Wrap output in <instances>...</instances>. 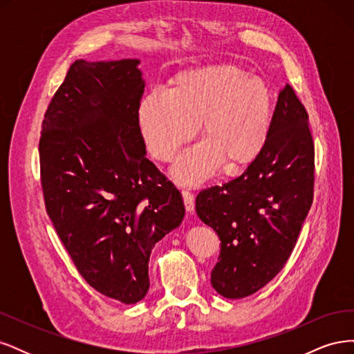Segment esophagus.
<instances>
[{"mask_svg": "<svg viewBox=\"0 0 354 354\" xmlns=\"http://www.w3.org/2000/svg\"><path fill=\"white\" fill-rule=\"evenodd\" d=\"M181 196H183L186 211H187V212H194V211H195V199H194V195H192L190 192H187V190H183V192H181Z\"/></svg>", "mask_w": 354, "mask_h": 354, "instance_id": "obj_1", "label": "esophagus"}]
</instances>
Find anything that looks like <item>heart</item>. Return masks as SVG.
Wrapping results in <instances>:
<instances>
[{
    "label": "heart",
    "instance_id": "heart-1",
    "mask_svg": "<svg viewBox=\"0 0 354 354\" xmlns=\"http://www.w3.org/2000/svg\"><path fill=\"white\" fill-rule=\"evenodd\" d=\"M149 153L173 159L196 133L203 140L181 155L171 169L178 185L198 186L226 164L229 171L250 165L270 134V88L248 71L223 63L178 72L169 93L149 91L137 111Z\"/></svg>",
    "mask_w": 354,
    "mask_h": 354
}]
</instances>
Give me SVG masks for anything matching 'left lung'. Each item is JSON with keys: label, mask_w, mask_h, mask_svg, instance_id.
<instances>
[{"label": "left lung", "mask_w": 354, "mask_h": 354, "mask_svg": "<svg viewBox=\"0 0 354 354\" xmlns=\"http://www.w3.org/2000/svg\"><path fill=\"white\" fill-rule=\"evenodd\" d=\"M315 145L308 115L291 85L279 91L269 138L243 174L196 196L198 217L221 241L211 285L243 298L279 273L313 202Z\"/></svg>", "instance_id": "1"}]
</instances>
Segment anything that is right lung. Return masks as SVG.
I'll return each instance as SVG.
<instances>
[{
	"mask_svg": "<svg viewBox=\"0 0 354 354\" xmlns=\"http://www.w3.org/2000/svg\"><path fill=\"white\" fill-rule=\"evenodd\" d=\"M138 63L73 62L39 138L53 226L87 283L124 304L145 298L153 246L185 217L181 194L145 156Z\"/></svg>",
	"mask_w": 354,
	"mask_h": 354,
	"instance_id": "right-lung-1",
	"label": "right lung"
}]
</instances>
